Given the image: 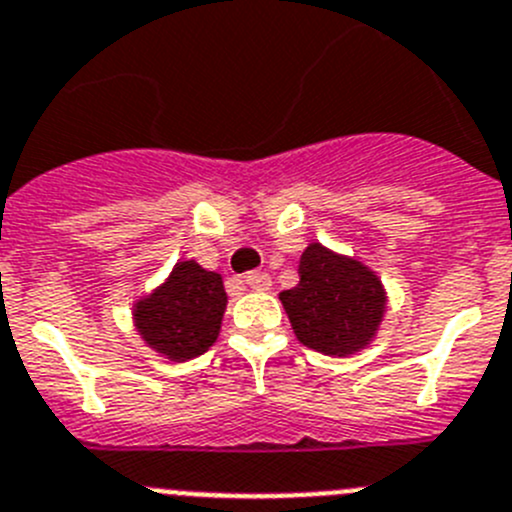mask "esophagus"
Segmentation results:
<instances>
[{
	"instance_id": "34e87169",
	"label": "esophagus",
	"mask_w": 512,
	"mask_h": 512,
	"mask_svg": "<svg viewBox=\"0 0 512 512\" xmlns=\"http://www.w3.org/2000/svg\"><path fill=\"white\" fill-rule=\"evenodd\" d=\"M245 283L250 285L252 290H270L272 278L267 275V272H247Z\"/></svg>"
}]
</instances>
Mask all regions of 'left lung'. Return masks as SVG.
I'll list each match as a JSON object with an SVG mask.
<instances>
[{
	"instance_id": "8db88e82",
	"label": "left lung",
	"mask_w": 512,
	"mask_h": 512,
	"mask_svg": "<svg viewBox=\"0 0 512 512\" xmlns=\"http://www.w3.org/2000/svg\"><path fill=\"white\" fill-rule=\"evenodd\" d=\"M300 283L278 295L303 346L346 358L376 341L384 323V283L361 257L310 242L300 255Z\"/></svg>"
}]
</instances>
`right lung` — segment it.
<instances>
[{
    "label": "right lung",
    "instance_id": "right-lung-1",
    "mask_svg": "<svg viewBox=\"0 0 512 512\" xmlns=\"http://www.w3.org/2000/svg\"><path fill=\"white\" fill-rule=\"evenodd\" d=\"M227 310L219 272L179 260L154 290L133 300V328L146 348L166 361H191L214 346Z\"/></svg>",
    "mask_w": 512,
    "mask_h": 512
}]
</instances>
